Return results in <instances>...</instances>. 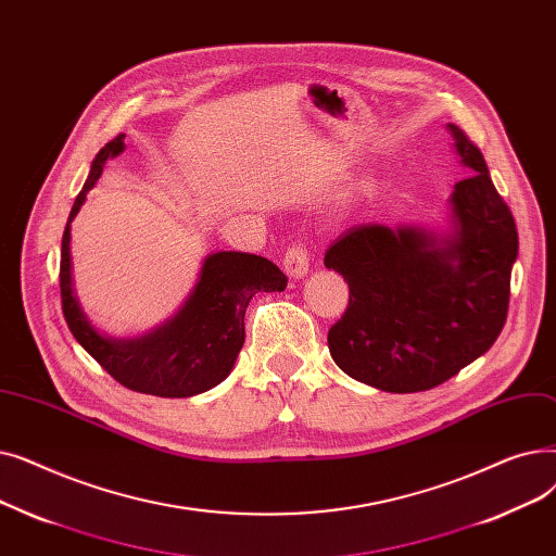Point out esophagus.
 Returning a JSON list of instances; mask_svg holds the SVG:
<instances>
[{
    "label": "esophagus",
    "mask_w": 556,
    "mask_h": 556,
    "mask_svg": "<svg viewBox=\"0 0 556 556\" xmlns=\"http://www.w3.org/2000/svg\"><path fill=\"white\" fill-rule=\"evenodd\" d=\"M282 269L289 278H303L309 269V257H307V249L303 244H292L287 249L285 257H282Z\"/></svg>",
    "instance_id": "34e87169"
}]
</instances>
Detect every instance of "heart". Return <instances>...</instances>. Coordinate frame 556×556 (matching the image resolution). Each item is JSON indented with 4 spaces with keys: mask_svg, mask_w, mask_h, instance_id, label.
I'll return each mask as SVG.
<instances>
[{
    "mask_svg": "<svg viewBox=\"0 0 556 556\" xmlns=\"http://www.w3.org/2000/svg\"><path fill=\"white\" fill-rule=\"evenodd\" d=\"M376 190V180H371V178H366V180H362L359 182V188H357V197H368Z\"/></svg>",
    "mask_w": 556,
    "mask_h": 556,
    "instance_id": "obj_1",
    "label": "heart"
}]
</instances>
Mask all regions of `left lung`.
Here are the masks:
<instances>
[{
    "mask_svg": "<svg viewBox=\"0 0 556 556\" xmlns=\"http://www.w3.org/2000/svg\"><path fill=\"white\" fill-rule=\"evenodd\" d=\"M468 178L451 197L453 230L362 224L341 232L326 267L349 282L328 330L343 374L391 393L428 391L484 355L505 328L518 230L482 151L447 124Z\"/></svg>",
    "mask_w": 556,
    "mask_h": 556,
    "instance_id": "1",
    "label": "left lung"
}]
</instances>
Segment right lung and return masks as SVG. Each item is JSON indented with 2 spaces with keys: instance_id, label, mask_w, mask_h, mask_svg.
Instances as JSON below:
<instances>
[{
  "instance_id": "right-lung-1",
  "label": "right lung",
  "mask_w": 556,
  "mask_h": 556,
  "mask_svg": "<svg viewBox=\"0 0 556 556\" xmlns=\"http://www.w3.org/2000/svg\"><path fill=\"white\" fill-rule=\"evenodd\" d=\"M124 151V136L105 144L92 161L63 232L61 301L74 339L122 387L161 399H190L217 387L232 371L244 346V314L257 292H282L287 276L267 257L219 251L207 255L190 299L169 321L138 339L99 334L78 305L72 282L70 224L99 180L109 157Z\"/></svg>"
}]
</instances>
